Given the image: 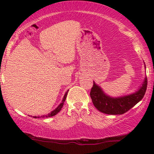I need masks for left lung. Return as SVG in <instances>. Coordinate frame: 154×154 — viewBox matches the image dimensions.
Wrapping results in <instances>:
<instances>
[{
    "label": "left lung",
    "instance_id": "8db88e82",
    "mask_svg": "<svg viewBox=\"0 0 154 154\" xmlns=\"http://www.w3.org/2000/svg\"><path fill=\"white\" fill-rule=\"evenodd\" d=\"M146 88L147 78L146 77L137 91L120 97H111L106 94L102 88L93 81L90 94L93 105L98 111L104 114L117 115L125 114L140 101L146 93Z\"/></svg>",
    "mask_w": 154,
    "mask_h": 154
}]
</instances>
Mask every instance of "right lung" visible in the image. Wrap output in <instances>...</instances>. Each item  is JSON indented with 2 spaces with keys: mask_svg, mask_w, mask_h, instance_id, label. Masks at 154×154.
Here are the masks:
<instances>
[{
  "mask_svg": "<svg viewBox=\"0 0 154 154\" xmlns=\"http://www.w3.org/2000/svg\"><path fill=\"white\" fill-rule=\"evenodd\" d=\"M68 91H69V90L68 91H67L66 92V93H65L64 94V96H63V100H62V101H61V103L59 104V106H58L56 108V109H54V110H53L52 111H51V113H49V114H48L47 115H43V116H33V117L34 118H40V117H42V118H44V117H51V116H55L56 115V114H57L60 111H61V108L63 107V103H64V101H65V100H66V95H67V93H68Z\"/></svg>",
  "mask_w": 154,
  "mask_h": 154,
  "instance_id": "add662e5",
  "label": "right lung"
}]
</instances>
